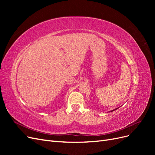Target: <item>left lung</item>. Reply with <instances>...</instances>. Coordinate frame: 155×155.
Masks as SVG:
<instances>
[{
  "label": "left lung",
  "mask_w": 155,
  "mask_h": 155,
  "mask_svg": "<svg viewBox=\"0 0 155 155\" xmlns=\"http://www.w3.org/2000/svg\"><path fill=\"white\" fill-rule=\"evenodd\" d=\"M114 110H115V109H114ZM114 110H112V111H114ZM112 111H111V112H112Z\"/></svg>",
  "instance_id": "left-lung-1"
}]
</instances>
